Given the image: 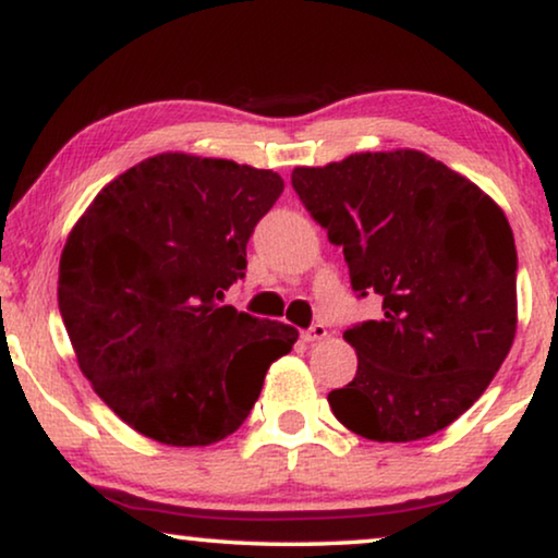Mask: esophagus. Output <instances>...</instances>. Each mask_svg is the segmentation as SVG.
Listing matches in <instances>:
<instances>
[{
    "mask_svg": "<svg viewBox=\"0 0 558 558\" xmlns=\"http://www.w3.org/2000/svg\"><path fill=\"white\" fill-rule=\"evenodd\" d=\"M326 326L324 324H313L308 331H303L301 333V339L305 341V343H313V341H320V339H326Z\"/></svg>",
    "mask_w": 558,
    "mask_h": 558,
    "instance_id": "1",
    "label": "esophagus"
}]
</instances>
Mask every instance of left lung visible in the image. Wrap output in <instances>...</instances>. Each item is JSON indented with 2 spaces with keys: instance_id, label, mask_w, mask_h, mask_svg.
Returning a JSON list of instances; mask_svg holds the SVG:
<instances>
[{
  "instance_id": "obj_1",
  "label": "left lung",
  "mask_w": 558,
  "mask_h": 558,
  "mask_svg": "<svg viewBox=\"0 0 558 558\" xmlns=\"http://www.w3.org/2000/svg\"><path fill=\"white\" fill-rule=\"evenodd\" d=\"M290 182L343 247L359 298H381L379 318L343 333L359 368L328 395L336 420L376 442L452 425L515 336L518 255L504 209L414 148L298 167Z\"/></svg>"
}]
</instances>
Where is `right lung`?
Here are the masks:
<instances>
[{"label": "right lung", "mask_w": 558, "mask_h": 558, "mask_svg": "<svg viewBox=\"0 0 558 558\" xmlns=\"http://www.w3.org/2000/svg\"><path fill=\"white\" fill-rule=\"evenodd\" d=\"M282 179L159 154L113 179L70 232L58 303L81 372L136 433L171 447L232 435L293 326L222 305Z\"/></svg>", "instance_id": "obj_1"}]
</instances>
